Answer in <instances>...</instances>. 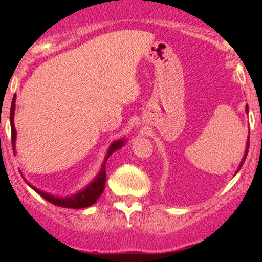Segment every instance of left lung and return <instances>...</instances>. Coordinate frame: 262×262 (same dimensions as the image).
I'll list each match as a JSON object with an SVG mask.
<instances>
[{"label": "left lung", "mask_w": 262, "mask_h": 262, "mask_svg": "<svg viewBox=\"0 0 262 262\" xmlns=\"http://www.w3.org/2000/svg\"><path fill=\"white\" fill-rule=\"evenodd\" d=\"M246 112H249V107H248V106H246ZM249 141H250V138H248V143H246L245 154H244V156H243L242 161H240V164H239V167H237V170H236V172H235V173H237V171H239L240 169H242L243 164H244V161H245V159H246V155H248V151H249Z\"/></svg>", "instance_id": "obj_1"}]
</instances>
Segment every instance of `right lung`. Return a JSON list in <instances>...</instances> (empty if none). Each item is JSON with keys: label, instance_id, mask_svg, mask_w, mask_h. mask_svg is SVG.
Returning <instances> with one entry per match:
<instances>
[{"label": "right lung", "instance_id": "1", "mask_svg": "<svg viewBox=\"0 0 262 262\" xmlns=\"http://www.w3.org/2000/svg\"><path fill=\"white\" fill-rule=\"evenodd\" d=\"M14 107H16V95L13 96V100H12V104H11V116H10V122H11V139H12V149H13V152H16V128H14V123H13V117H14ZM124 145V140H117L112 143V145L110 146L108 149V152L106 155V159H104L103 164H102L101 171L96 179L87 186L86 188H83L82 191L77 192L75 193L74 196H68V197H56L53 196V194L47 193V192L40 191V189L35 188L34 186H31V187L34 189L37 193L40 194L44 200H47L48 202L55 204L58 207H62V208H74V209H80V208H86V207L92 206L96 201L100 198V196L103 192L104 186H106V162L107 159L110 158V155L112 152L118 150L119 148Z\"/></svg>", "mask_w": 262, "mask_h": 262}]
</instances>
